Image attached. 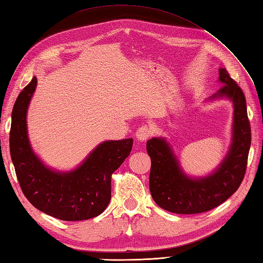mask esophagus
Masks as SVG:
<instances>
[{
	"label": "esophagus",
	"instance_id": "1",
	"mask_svg": "<svg viewBox=\"0 0 263 263\" xmlns=\"http://www.w3.org/2000/svg\"><path fill=\"white\" fill-rule=\"evenodd\" d=\"M153 135V131H152V128H149L148 126H146V125H143V126H140L137 130V132H136V138H137V140H139V141H146L147 139L151 137Z\"/></svg>",
	"mask_w": 263,
	"mask_h": 263
}]
</instances>
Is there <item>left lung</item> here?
Instances as JSON below:
<instances>
[{
    "label": "left lung",
    "instance_id": "1",
    "mask_svg": "<svg viewBox=\"0 0 263 263\" xmlns=\"http://www.w3.org/2000/svg\"><path fill=\"white\" fill-rule=\"evenodd\" d=\"M223 85L210 100L227 98L234 105L233 138L227 155L206 177L193 178L182 171L177 156L164 138L147 141L152 159L149 189L159 208L177 214H197L227 200L243 181L251 147V125L246 99L238 84L224 68L219 69Z\"/></svg>",
    "mask_w": 263,
    "mask_h": 263
}]
</instances>
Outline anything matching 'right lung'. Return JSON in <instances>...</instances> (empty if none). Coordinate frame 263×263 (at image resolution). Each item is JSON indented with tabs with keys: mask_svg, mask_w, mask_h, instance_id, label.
<instances>
[{
	"mask_svg": "<svg viewBox=\"0 0 263 263\" xmlns=\"http://www.w3.org/2000/svg\"><path fill=\"white\" fill-rule=\"evenodd\" d=\"M36 84L34 76L19 93L11 116L10 155L20 188L33 206L51 217L65 221L95 218L110 202L111 174L130 155L133 139L101 142L73 171L45 166L27 136V109Z\"/></svg>",
	"mask_w": 263,
	"mask_h": 263,
	"instance_id": "add662e5",
	"label": "right lung"
}]
</instances>
